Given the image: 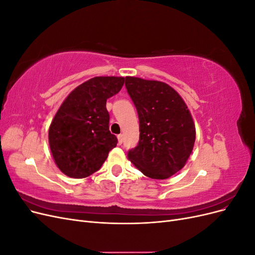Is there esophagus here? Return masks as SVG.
<instances>
[{
  "instance_id": "1",
  "label": "esophagus",
  "mask_w": 255,
  "mask_h": 255,
  "mask_svg": "<svg viewBox=\"0 0 255 255\" xmlns=\"http://www.w3.org/2000/svg\"><path fill=\"white\" fill-rule=\"evenodd\" d=\"M117 137H118V142H119V144H121V143L123 142V135H122V134H119Z\"/></svg>"
}]
</instances>
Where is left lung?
Here are the masks:
<instances>
[{"mask_svg": "<svg viewBox=\"0 0 255 255\" xmlns=\"http://www.w3.org/2000/svg\"><path fill=\"white\" fill-rule=\"evenodd\" d=\"M126 87L139 118V142L128 158L145 176L165 180L186 164L194 149V119L168 84L127 76Z\"/></svg>", "mask_w": 255, "mask_h": 255, "instance_id": "left-lung-1", "label": "left lung"}]
</instances>
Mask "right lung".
Segmentation results:
<instances>
[{"label":"right lung","mask_w":255,"mask_h":255,"mask_svg":"<svg viewBox=\"0 0 255 255\" xmlns=\"http://www.w3.org/2000/svg\"><path fill=\"white\" fill-rule=\"evenodd\" d=\"M122 76H96L74 88L50 125L49 144L59 170L73 179L98 171L118 139L110 132L106 100L118 94Z\"/></svg>","instance_id":"obj_1"}]
</instances>
